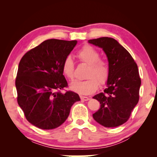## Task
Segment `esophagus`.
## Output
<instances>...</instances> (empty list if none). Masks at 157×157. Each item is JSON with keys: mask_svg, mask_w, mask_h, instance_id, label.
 Masks as SVG:
<instances>
[{"mask_svg": "<svg viewBox=\"0 0 157 157\" xmlns=\"http://www.w3.org/2000/svg\"><path fill=\"white\" fill-rule=\"evenodd\" d=\"M80 99L82 101H87L89 100V98L88 97H85V96H80Z\"/></svg>", "mask_w": 157, "mask_h": 157, "instance_id": "34e87169", "label": "esophagus"}]
</instances>
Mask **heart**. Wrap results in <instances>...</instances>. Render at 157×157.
I'll use <instances>...</instances> for the list:
<instances>
[{
  "label": "heart",
  "instance_id": "1",
  "mask_svg": "<svg viewBox=\"0 0 157 157\" xmlns=\"http://www.w3.org/2000/svg\"><path fill=\"white\" fill-rule=\"evenodd\" d=\"M82 62L88 64L83 81H75L70 84V89L80 95H89L96 91L98 85H104L109 77V67L100 59L99 52L89 45L84 46L77 53ZM75 65L71 56L66 57L62 63V72L70 80L74 78Z\"/></svg>",
  "mask_w": 157,
  "mask_h": 157
}]
</instances>
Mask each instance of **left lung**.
<instances>
[{"instance_id":"8db88e82","label":"left lung","mask_w":157,"mask_h":157,"mask_svg":"<svg viewBox=\"0 0 157 157\" xmlns=\"http://www.w3.org/2000/svg\"><path fill=\"white\" fill-rule=\"evenodd\" d=\"M89 43L102 48L107 55L109 77L104 93L93 97L100 108L93 114L94 120L105 127L126 123L139 100L140 80L139 69L129 52L116 39L100 37Z\"/></svg>"}]
</instances>
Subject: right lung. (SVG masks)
Segmentation results:
<instances>
[{
  "label": "right lung",
  "instance_id": "add662e5",
  "mask_svg": "<svg viewBox=\"0 0 157 157\" xmlns=\"http://www.w3.org/2000/svg\"><path fill=\"white\" fill-rule=\"evenodd\" d=\"M78 41L48 39L29 50L18 64L16 88L17 102L29 123L42 129L57 128L64 123L71 108L80 100L68 86L62 63Z\"/></svg>",
  "mask_w": 157,
  "mask_h": 157
}]
</instances>
